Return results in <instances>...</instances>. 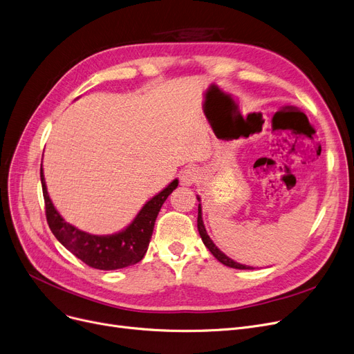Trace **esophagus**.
I'll return each mask as SVG.
<instances>
[{
    "instance_id": "34e87169",
    "label": "esophagus",
    "mask_w": 354,
    "mask_h": 354,
    "mask_svg": "<svg viewBox=\"0 0 354 354\" xmlns=\"http://www.w3.org/2000/svg\"><path fill=\"white\" fill-rule=\"evenodd\" d=\"M180 183L185 187H191L192 183H195L198 180V171L194 167H188V169H183L179 175Z\"/></svg>"
}]
</instances>
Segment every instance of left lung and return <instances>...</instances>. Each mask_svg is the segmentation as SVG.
Masks as SVG:
<instances>
[{
  "instance_id": "left-lung-1",
  "label": "left lung",
  "mask_w": 354,
  "mask_h": 354,
  "mask_svg": "<svg viewBox=\"0 0 354 354\" xmlns=\"http://www.w3.org/2000/svg\"><path fill=\"white\" fill-rule=\"evenodd\" d=\"M198 198V196H196ZM198 201H201V199L198 198ZM198 232H199V236H201L205 248L212 253V256L218 260V262H221L223 265L228 266V268H234V269H253L250 266H245V265H240L237 262H234L233 259H230L228 256H225L217 245H215L212 243V240L209 239V236L207 234V230H205V225H204V221H203V208H201V204H198Z\"/></svg>"
}]
</instances>
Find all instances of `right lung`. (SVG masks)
Wrapping results in <instances>:
<instances>
[{"mask_svg": "<svg viewBox=\"0 0 354 354\" xmlns=\"http://www.w3.org/2000/svg\"><path fill=\"white\" fill-rule=\"evenodd\" d=\"M40 179L46 218H48L52 233L72 254L81 259L88 266L100 270L122 269L140 262L147 252L158 214L166 198L176 189L179 183L178 179H175L163 191L153 196L136 215L131 224L121 230L120 233L95 236L82 232L60 217L49 198L48 188H46L43 167H40Z\"/></svg>", "mask_w": 354, "mask_h": 354, "instance_id": "obj_1", "label": "right lung"}]
</instances>
